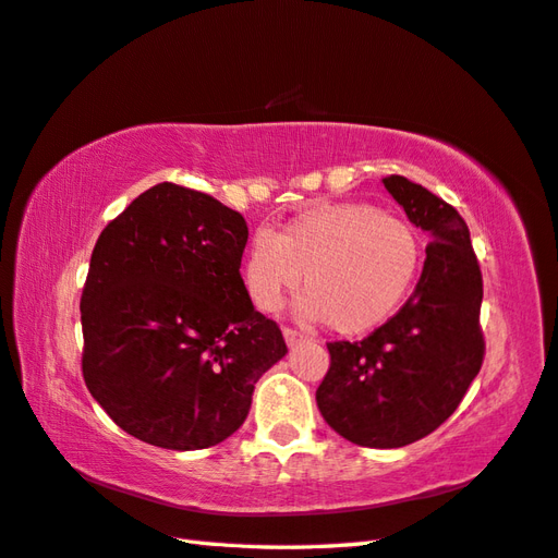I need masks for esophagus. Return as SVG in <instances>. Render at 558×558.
Segmentation results:
<instances>
[{
  "instance_id": "34e87169",
  "label": "esophagus",
  "mask_w": 558,
  "mask_h": 558,
  "mask_svg": "<svg viewBox=\"0 0 558 558\" xmlns=\"http://www.w3.org/2000/svg\"><path fill=\"white\" fill-rule=\"evenodd\" d=\"M283 341H287L291 349L293 345H299L301 341H305V337L301 331H295V329H291V327H283Z\"/></svg>"
}]
</instances>
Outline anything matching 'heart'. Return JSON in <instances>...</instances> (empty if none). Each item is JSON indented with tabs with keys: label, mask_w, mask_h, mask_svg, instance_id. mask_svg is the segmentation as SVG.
Wrapping results in <instances>:
<instances>
[{
	"label": "heart",
	"mask_w": 558,
	"mask_h": 558,
	"mask_svg": "<svg viewBox=\"0 0 558 558\" xmlns=\"http://www.w3.org/2000/svg\"><path fill=\"white\" fill-rule=\"evenodd\" d=\"M420 263L423 243L405 219L363 203L319 205L247 243L243 283L257 311L277 313L303 275L299 313L355 337L399 311Z\"/></svg>",
	"instance_id": "b5f03b06"
}]
</instances>
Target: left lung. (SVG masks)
<instances>
[{
  "mask_svg": "<svg viewBox=\"0 0 558 558\" xmlns=\"http://www.w3.org/2000/svg\"><path fill=\"white\" fill-rule=\"evenodd\" d=\"M384 189L432 243L417 287L363 341L327 343L331 363L315 393L327 425L357 447L399 449L447 420L482 367V275L463 217L405 177Z\"/></svg>",
  "mask_w": 558,
  "mask_h": 558,
  "instance_id": "1",
  "label": "left lung"
}]
</instances>
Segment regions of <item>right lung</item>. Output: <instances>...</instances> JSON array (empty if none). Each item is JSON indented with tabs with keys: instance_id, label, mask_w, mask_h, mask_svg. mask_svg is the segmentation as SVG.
<instances>
[{
	"instance_id": "right-lung-1",
	"label": "right lung",
	"mask_w": 558,
	"mask_h": 558,
	"mask_svg": "<svg viewBox=\"0 0 558 558\" xmlns=\"http://www.w3.org/2000/svg\"><path fill=\"white\" fill-rule=\"evenodd\" d=\"M245 243L239 213L177 183L141 193L97 239L81 299L83 379L131 437L215 447L287 355L245 291Z\"/></svg>"
}]
</instances>
